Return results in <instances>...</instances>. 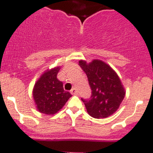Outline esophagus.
<instances>
[{
  "label": "esophagus",
  "mask_w": 153,
  "mask_h": 153,
  "mask_svg": "<svg viewBox=\"0 0 153 153\" xmlns=\"http://www.w3.org/2000/svg\"><path fill=\"white\" fill-rule=\"evenodd\" d=\"M70 93H71L72 95H76V94H77V90L76 88H73L72 90H70Z\"/></svg>",
  "instance_id": "esophagus-1"
}]
</instances>
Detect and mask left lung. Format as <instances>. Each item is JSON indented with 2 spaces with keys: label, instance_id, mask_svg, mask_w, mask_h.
Returning a JSON list of instances; mask_svg holds the SVG:
<instances>
[{
  "label": "left lung",
  "instance_id": "obj_1",
  "mask_svg": "<svg viewBox=\"0 0 153 153\" xmlns=\"http://www.w3.org/2000/svg\"><path fill=\"white\" fill-rule=\"evenodd\" d=\"M79 65L86 73L92 90L90 99H81L87 113L96 119L111 116L120 107L126 94L117 73L100 60H93L90 63L79 60Z\"/></svg>",
  "mask_w": 153,
  "mask_h": 153
}]
</instances>
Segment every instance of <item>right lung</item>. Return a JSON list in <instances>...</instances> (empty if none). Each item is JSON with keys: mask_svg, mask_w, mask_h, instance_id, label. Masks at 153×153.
Instances as JSON below:
<instances>
[{"mask_svg": "<svg viewBox=\"0 0 153 153\" xmlns=\"http://www.w3.org/2000/svg\"><path fill=\"white\" fill-rule=\"evenodd\" d=\"M60 67L46 70L36 81L33 97L37 110L44 114L53 115L60 111L70 97L69 92L63 90V83L57 79Z\"/></svg>", "mask_w": 153, "mask_h": 153, "instance_id": "obj_1", "label": "right lung"}]
</instances>
